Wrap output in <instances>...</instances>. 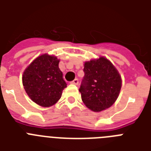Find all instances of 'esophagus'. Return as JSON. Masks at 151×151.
Segmentation results:
<instances>
[{"label": "esophagus", "mask_w": 151, "mask_h": 151, "mask_svg": "<svg viewBox=\"0 0 151 151\" xmlns=\"http://www.w3.org/2000/svg\"><path fill=\"white\" fill-rule=\"evenodd\" d=\"M71 84H73V85H78V80L76 78V79H74V80L73 81H71Z\"/></svg>", "instance_id": "34e87169"}]
</instances>
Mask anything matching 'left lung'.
Wrapping results in <instances>:
<instances>
[{
    "label": "left lung",
    "mask_w": 151,
    "mask_h": 151,
    "mask_svg": "<svg viewBox=\"0 0 151 151\" xmlns=\"http://www.w3.org/2000/svg\"><path fill=\"white\" fill-rule=\"evenodd\" d=\"M85 77L79 92L88 109L100 112L117 100L122 88V77L111 62L103 56L84 63Z\"/></svg>",
    "instance_id": "left-lung-1"
}]
</instances>
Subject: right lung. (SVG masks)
<instances>
[{
    "mask_svg": "<svg viewBox=\"0 0 151 151\" xmlns=\"http://www.w3.org/2000/svg\"><path fill=\"white\" fill-rule=\"evenodd\" d=\"M59 63L56 56L45 53L37 57L23 72L25 91L29 99L41 106L55 104L66 87Z\"/></svg>",
    "mask_w": 151,
    "mask_h": 151,
    "instance_id": "1",
    "label": "right lung"
}]
</instances>
